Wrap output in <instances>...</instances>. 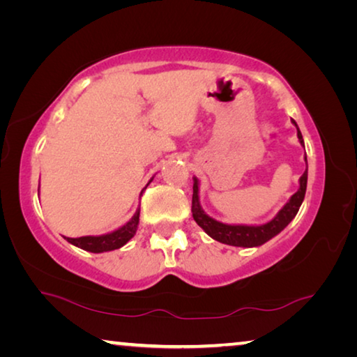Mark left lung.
Here are the masks:
<instances>
[{
    "label": "left lung",
    "instance_id": "1",
    "mask_svg": "<svg viewBox=\"0 0 357 357\" xmlns=\"http://www.w3.org/2000/svg\"><path fill=\"white\" fill-rule=\"evenodd\" d=\"M291 123L296 126L298 130L299 143L304 146V138H302L301 130L296 124V121L291 119ZM307 162V157H304ZM307 189V168L299 178V189L298 192L291 195L288 203L283 206L273 220L263 225H228V223H222L219 220L213 219V217L204 213L200 203V181L193 176V195H192V217L198 225H200L204 233L222 244L234 245V247H258L268 243L269 239L277 236L283 228H285L289 222H291L298 211L301 208L302 202L305 197Z\"/></svg>",
    "mask_w": 357,
    "mask_h": 357
}]
</instances>
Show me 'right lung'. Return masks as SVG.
Here are the masks:
<instances>
[{
	"label": "right lung",
	"mask_w": 357,
	"mask_h": 357,
	"mask_svg": "<svg viewBox=\"0 0 357 357\" xmlns=\"http://www.w3.org/2000/svg\"><path fill=\"white\" fill-rule=\"evenodd\" d=\"M151 181H153V178H151ZM144 189H146V187H144ZM143 190H142V193H143ZM38 193H39V189H38ZM142 193H140V197H142ZM138 222H140V208H137L135 214L130 217L129 222H126L123 227L113 229V231H110V233L99 234V236H82V238H64V239L68 241V243H70L72 245L78 247V249L93 252V253H104V252L116 250L128 244L129 241L135 236Z\"/></svg>",
	"instance_id": "1"
}]
</instances>
